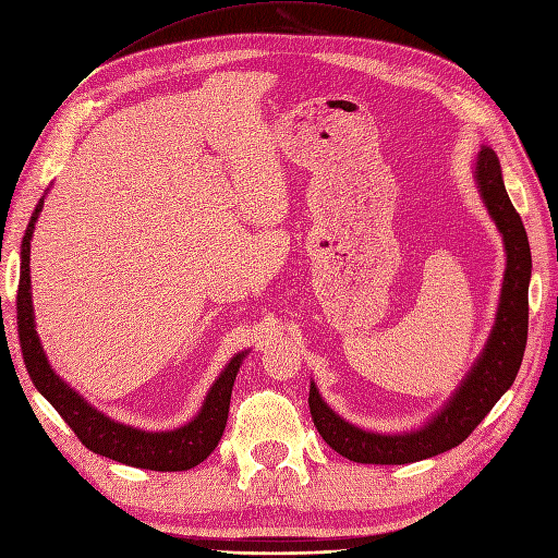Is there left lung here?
<instances>
[{
    "mask_svg": "<svg viewBox=\"0 0 558 558\" xmlns=\"http://www.w3.org/2000/svg\"><path fill=\"white\" fill-rule=\"evenodd\" d=\"M474 181L507 252L495 325L484 350L442 409L411 432L381 434L361 429L340 417L311 381L308 407L315 429L344 459L373 465H404L442 454L461 445L515 381L526 344L532 250L518 210L504 189L499 158L486 145L474 158Z\"/></svg>",
    "mask_w": 558,
    "mask_h": 558,
    "instance_id": "1",
    "label": "left lung"
}]
</instances>
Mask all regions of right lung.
Segmentation results:
<instances>
[{"label": "right lung", "mask_w": 558, "mask_h": 558, "mask_svg": "<svg viewBox=\"0 0 558 558\" xmlns=\"http://www.w3.org/2000/svg\"><path fill=\"white\" fill-rule=\"evenodd\" d=\"M45 204V195L36 204L32 214L29 227L22 238L20 247V286H17V333L20 348L26 369L38 392L54 407L61 417L70 424V429L76 434L90 452L99 457H109L118 463L156 470V472H181L199 465L214 449L218 447L227 415L231 390L238 369L243 365V359L250 350L233 354V359L225 365L220 377L208 388L199 413L185 422L183 427L168 432H145L138 427H129L124 422H118L106 413L97 411L88 400H84L78 390H74L68 381H63L57 369L49 365L47 354L40 344L34 317L32 302V238L38 222V216Z\"/></svg>", "instance_id": "right-lung-1"}]
</instances>
